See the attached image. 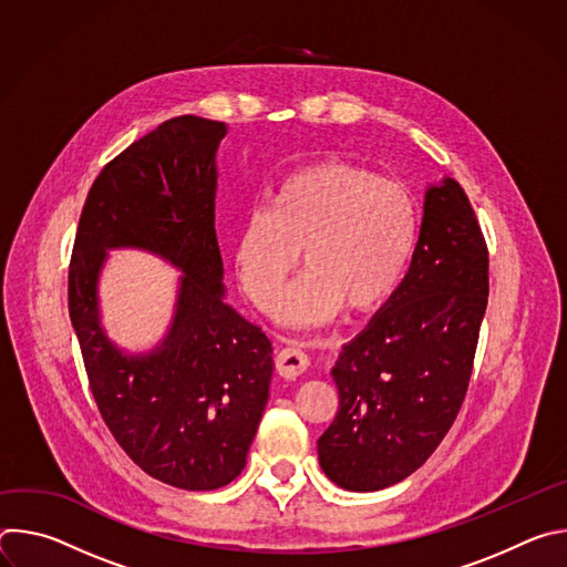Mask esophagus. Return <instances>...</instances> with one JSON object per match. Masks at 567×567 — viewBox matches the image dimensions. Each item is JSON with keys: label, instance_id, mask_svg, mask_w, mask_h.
<instances>
[{"label": "esophagus", "instance_id": "esophagus-1", "mask_svg": "<svg viewBox=\"0 0 567 567\" xmlns=\"http://www.w3.org/2000/svg\"><path fill=\"white\" fill-rule=\"evenodd\" d=\"M309 368V357L300 348H285L276 354V370L285 379H296Z\"/></svg>", "mask_w": 567, "mask_h": 567}]
</instances>
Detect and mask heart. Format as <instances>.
Wrapping results in <instances>:
<instances>
[{"mask_svg": "<svg viewBox=\"0 0 567 567\" xmlns=\"http://www.w3.org/2000/svg\"><path fill=\"white\" fill-rule=\"evenodd\" d=\"M417 213L390 182L346 164H316L289 175L269 210L254 208L237 235L241 289L269 309L302 251V278L276 302L293 326L326 322L381 305L415 251Z\"/></svg>", "mask_w": 567, "mask_h": 567, "instance_id": "heart-1", "label": "heart"}]
</instances>
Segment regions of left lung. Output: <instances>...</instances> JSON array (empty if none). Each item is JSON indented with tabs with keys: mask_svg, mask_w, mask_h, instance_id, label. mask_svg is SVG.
Wrapping results in <instances>:
<instances>
[{
	"mask_svg": "<svg viewBox=\"0 0 567 567\" xmlns=\"http://www.w3.org/2000/svg\"><path fill=\"white\" fill-rule=\"evenodd\" d=\"M489 296V251L462 186H429L409 274L332 377L339 413L318 462L348 492H379L417 471L453 426Z\"/></svg>",
	"mask_w": 567,
	"mask_h": 567,
	"instance_id": "8db88e82",
	"label": "left lung"
}]
</instances>
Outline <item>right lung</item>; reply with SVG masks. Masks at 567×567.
<instances>
[{
	"label": "right lung",
	"instance_id": "add662e5",
	"mask_svg": "<svg viewBox=\"0 0 567 567\" xmlns=\"http://www.w3.org/2000/svg\"><path fill=\"white\" fill-rule=\"evenodd\" d=\"M226 125L177 116L134 141L96 177L69 265V316L96 406L147 475L219 489L247 464L274 374L271 341L224 302L215 235V154ZM110 248H143L185 276L167 339L125 355L104 334L97 276Z\"/></svg>",
	"mask_w": 567,
	"mask_h": 567
}]
</instances>
